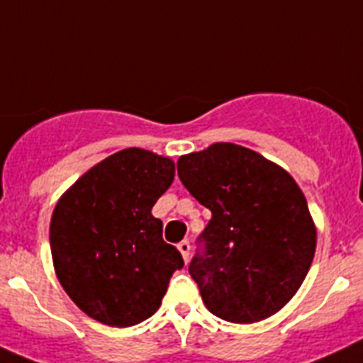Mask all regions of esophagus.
<instances>
[{
	"label": "esophagus",
	"mask_w": 363,
	"mask_h": 363,
	"mask_svg": "<svg viewBox=\"0 0 363 363\" xmlns=\"http://www.w3.org/2000/svg\"><path fill=\"white\" fill-rule=\"evenodd\" d=\"M178 249H179V252H182V256H184L185 264H187L189 256H191V243H189L187 240H184V242H179Z\"/></svg>",
	"instance_id": "1"
}]
</instances>
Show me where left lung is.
Returning <instances> with one entry per match:
<instances>
[{
	"mask_svg": "<svg viewBox=\"0 0 363 363\" xmlns=\"http://www.w3.org/2000/svg\"><path fill=\"white\" fill-rule=\"evenodd\" d=\"M178 176L211 211L189 264L205 307L234 323L278 313L300 289L316 249V230L296 182L234 143L182 156Z\"/></svg>",
	"mask_w": 363,
	"mask_h": 363,
	"instance_id": "8db88e82",
	"label": "left lung"
}]
</instances>
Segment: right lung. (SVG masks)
<instances>
[{
    "label": "right lung",
    "instance_id": "1",
    "mask_svg": "<svg viewBox=\"0 0 363 363\" xmlns=\"http://www.w3.org/2000/svg\"><path fill=\"white\" fill-rule=\"evenodd\" d=\"M174 179V163L125 149L94 165L57 201L50 251L60 284L83 313L130 327L158 311L184 258L163 242L152 207Z\"/></svg>",
    "mask_w": 363,
    "mask_h": 363
}]
</instances>
